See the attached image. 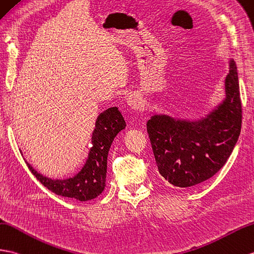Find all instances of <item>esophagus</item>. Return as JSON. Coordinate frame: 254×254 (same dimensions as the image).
Masks as SVG:
<instances>
[{
  "label": "esophagus",
  "instance_id": "1",
  "mask_svg": "<svg viewBox=\"0 0 254 254\" xmlns=\"http://www.w3.org/2000/svg\"><path fill=\"white\" fill-rule=\"evenodd\" d=\"M127 105L128 106L129 109L137 113V111L143 108V100H141L138 95H131L127 99Z\"/></svg>",
  "mask_w": 254,
  "mask_h": 254
}]
</instances>
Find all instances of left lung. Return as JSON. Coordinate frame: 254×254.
Listing matches in <instances>:
<instances>
[{"label": "left lung", "instance_id": "left-lung-1", "mask_svg": "<svg viewBox=\"0 0 254 254\" xmlns=\"http://www.w3.org/2000/svg\"><path fill=\"white\" fill-rule=\"evenodd\" d=\"M225 97L207 115L190 119L154 113L147 132L159 173L176 187H191L216 174L232 155L241 129L237 67L228 60Z\"/></svg>", "mask_w": 254, "mask_h": 254}]
</instances>
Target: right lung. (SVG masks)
Returning <instances> with one entry per match:
<instances>
[{
    "mask_svg": "<svg viewBox=\"0 0 254 254\" xmlns=\"http://www.w3.org/2000/svg\"><path fill=\"white\" fill-rule=\"evenodd\" d=\"M127 125L117 107H111L100 113L95 121L92 133V147L84 166L71 178L64 180L50 179L34 170L27 162L31 173L47 190L63 197L73 198L79 201H87L99 196L106 186L107 157L117 134Z\"/></svg>",
    "mask_w": 254,
    "mask_h": 254,
    "instance_id": "1",
    "label": "right lung"
}]
</instances>
